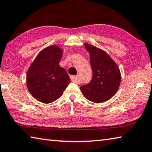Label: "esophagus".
Returning a JSON list of instances; mask_svg holds the SVG:
<instances>
[{
    "label": "esophagus",
    "mask_w": 152,
    "mask_h": 152,
    "mask_svg": "<svg viewBox=\"0 0 152 152\" xmlns=\"http://www.w3.org/2000/svg\"><path fill=\"white\" fill-rule=\"evenodd\" d=\"M70 79L72 82H78V76H70Z\"/></svg>",
    "instance_id": "1"
}]
</instances>
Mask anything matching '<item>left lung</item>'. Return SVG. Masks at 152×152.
<instances>
[{
    "label": "left lung",
    "mask_w": 152,
    "mask_h": 152,
    "mask_svg": "<svg viewBox=\"0 0 152 152\" xmlns=\"http://www.w3.org/2000/svg\"><path fill=\"white\" fill-rule=\"evenodd\" d=\"M84 45L90 53L92 78L90 83L80 88L90 101L101 103L109 100L118 91L121 72L116 63L104 51L86 43Z\"/></svg>",
    "instance_id": "obj_1"
}]
</instances>
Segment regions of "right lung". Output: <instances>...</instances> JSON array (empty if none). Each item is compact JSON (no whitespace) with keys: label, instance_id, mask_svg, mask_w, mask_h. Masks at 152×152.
I'll return each mask as SVG.
<instances>
[{"label":"right lung","instance_id":"add662e5","mask_svg":"<svg viewBox=\"0 0 152 152\" xmlns=\"http://www.w3.org/2000/svg\"><path fill=\"white\" fill-rule=\"evenodd\" d=\"M63 51L51 45L41 51L27 73V85L31 94L43 103L59 99L70 84L65 69L59 65Z\"/></svg>","mask_w":152,"mask_h":152}]
</instances>
